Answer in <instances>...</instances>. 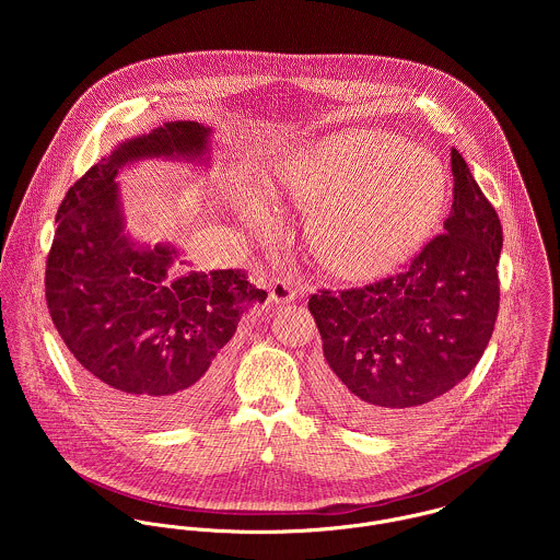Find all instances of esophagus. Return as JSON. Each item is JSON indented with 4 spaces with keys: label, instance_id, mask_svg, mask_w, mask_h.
Wrapping results in <instances>:
<instances>
[{
    "label": "esophagus",
    "instance_id": "obj_1",
    "mask_svg": "<svg viewBox=\"0 0 560 560\" xmlns=\"http://www.w3.org/2000/svg\"><path fill=\"white\" fill-rule=\"evenodd\" d=\"M295 289L284 278H273L269 284V300L276 304H289L295 300Z\"/></svg>",
    "mask_w": 560,
    "mask_h": 560
}]
</instances>
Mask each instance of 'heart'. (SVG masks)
<instances>
[{
	"mask_svg": "<svg viewBox=\"0 0 560 560\" xmlns=\"http://www.w3.org/2000/svg\"><path fill=\"white\" fill-rule=\"evenodd\" d=\"M287 196L308 215L320 265L345 280H371L405 262L438 229L448 174L429 151L375 129L334 133L280 167ZM258 213V200L245 198Z\"/></svg>",
	"mask_w": 560,
	"mask_h": 560,
	"instance_id": "heart-1",
	"label": "heart"
}]
</instances>
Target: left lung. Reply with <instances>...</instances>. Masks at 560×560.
<instances>
[{
  "mask_svg": "<svg viewBox=\"0 0 560 560\" xmlns=\"http://www.w3.org/2000/svg\"><path fill=\"white\" fill-rule=\"evenodd\" d=\"M453 207L444 233L397 273L308 300L323 340L319 397L366 431L402 424L453 390L491 338L502 226L468 163L453 149Z\"/></svg>",
  "mask_w": 560,
  "mask_h": 560,
  "instance_id": "8db88e82",
  "label": "left lung"
}]
</instances>
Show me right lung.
<instances>
[{
	"mask_svg": "<svg viewBox=\"0 0 560 560\" xmlns=\"http://www.w3.org/2000/svg\"><path fill=\"white\" fill-rule=\"evenodd\" d=\"M209 129L174 120L122 142L67 191L47 256L51 320L88 390L140 424L198 418L220 395L226 342L265 302L241 271H170L174 247L122 233L116 174L147 158H200Z\"/></svg>",
	"mask_w": 560,
	"mask_h": 560,
	"instance_id": "right-lung-1",
	"label": "right lung"
}]
</instances>
